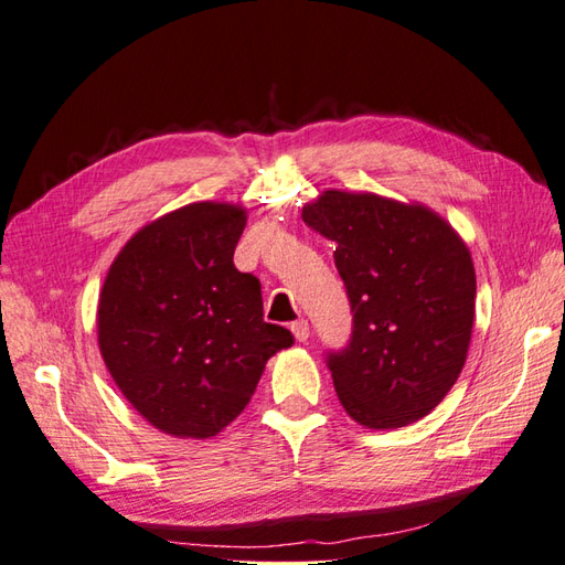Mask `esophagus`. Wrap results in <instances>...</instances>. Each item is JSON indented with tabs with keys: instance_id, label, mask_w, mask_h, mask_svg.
<instances>
[{
	"instance_id": "obj_1",
	"label": "esophagus",
	"mask_w": 565,
	"mask_h": 565,
	"mask_svg": "<svg viewBox=\"0 0 565 565\" xmlns=\"http://www.w3.org/2000/svg\"><path fill=\"white\" fill-rule=\"evenodd\" d=\"M292 332H295V337H297V341H306L309 339V320H297V322H292Z\"/></svg>"
}]
</instances>
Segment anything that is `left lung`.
I'll use <instances>...</instances> for the list:
<instances>
[{"label":"left lung","mask_w":565,"mask_h":565,"mask_svg":"<svg viewBox=\"0 0 565 565\" xmlns=\"http://www.w3.org/2000/svg\"><path fill=\"white\" fill-rule=\"evenodd\" d=\"M301 218L337 245L353 328L324 355L339 403L367 429L426 417L467 361L476 273L446 218L424 204L324 191Z\"/></svg>","instance_id":"1"}]
</instances>
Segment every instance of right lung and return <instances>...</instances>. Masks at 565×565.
Returning <instances> with one entry per match:
<instances>
[{"instance_id":"obj_1","label":"right lung","mask_w":565,"mask_h":565,"mask_svg":"<svg viewBox=\"0 0 565 565\" xmlns=\"http://www.w3.org/2000/svg\"><path fill=\"white\" fill-rule=\"evenodd\" d=\"M245 221L235 204H185L136 233L100 289L110 377L169 436H216L249 403L268 358L295 344L264 322L259 278L233 264Z\"/></svg>"}]
</instances>
